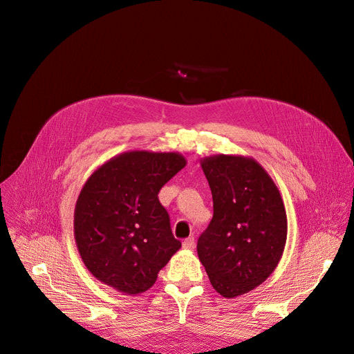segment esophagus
I'll return each instance as SVG.
<instances>
[{"instance_id":"obj_1","label":"esophagus","mask_w":354,"mask_h":354,"mask_svg":"<svg viewBox=\"0 0 354 354\" xmlns=\"http://www.w3.org/2000/svg\"><path fill=\"white\" fill-rule=\"evenodd\" d=\"M195 247V239H194V236H189V238H187L183 241V248H187V250H192Z\"/></svg>"}]
</instances>
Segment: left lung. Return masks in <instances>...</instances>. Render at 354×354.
<instances>
[{
  "mask_svg": "<svg viewBox=\"0 0 354 354\" xmlns=\"http://www.w3.org/2000/svg\"><path fill=\"white\" fill-rule=\"evenodd\" d=\"M214 216L198 239V257L212 287L234 299L263 284L287 241V214L277 185L252 158L212 155L201 160Z\"/></svg>",
  "mask_w": 354,
  "mask_h": 354,
  "instance_id": "obj_1",
  "label": "left lung"
}]
</instances>
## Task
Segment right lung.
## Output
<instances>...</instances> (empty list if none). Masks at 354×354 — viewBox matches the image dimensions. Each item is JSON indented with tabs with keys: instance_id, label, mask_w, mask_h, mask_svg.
<instances>
[{
	"instance_id": "right-lung-1",
	"label": "right lung",
	"mask_w": 354,
	"mask_h": 354,
	"mask_svg": "<svg viewBox=\"0 0 354 354\" xmlns=\"http://www.w3.org/2000/svg\"><path fill=\"white\" fill-rule=\"evenodd\" d=\"M187 165L176 152L132 151L109 159L83 185L74 239L99 281L135 295L151 288L180 248L158 194Z\"/></svg>"
}]
</instances>
